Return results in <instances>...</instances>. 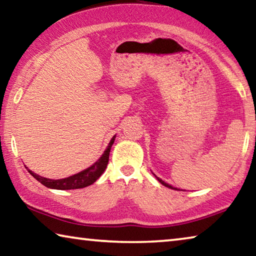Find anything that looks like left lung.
Segmentation results:
<instances>
[{"label":"left lung","mask_w":256,"mask_h":256,"mask_svg":"<svg viewBox=\"0 0 256 256\" xmlns=\"http://www.w3.org/2000/svg\"><path fill=\"white\" fill-rule=\"evenodd\" d=\"M156 177H157V176H156ZM157 180L160 182V183H162V185H164V186H166V188H172V190H177L176 188H172V185H170V184H167V183H164V182L162 180H160L159 178V177H157Z\"/></svg>","instance_id":"left-lung-1"}]
</instances>
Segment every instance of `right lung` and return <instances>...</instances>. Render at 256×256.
Masks as SVG:
<instances>
[{"label": "right lung", "instance_id": "add662e5", "mask_svg": "<svg viewBox=\"0 0 256 256\" xmlns=\"http://www.w3.org/2000/svg\"><path fill=\"white\" fill-rule=\"evenodd\" d=\"M114 141H115V136H112L110 144L107 146V149L104 151L102 157L99 158L97 162L92 164V166H90L89 168H86V170L78 172L76 175L66 177V178L50 180V178H45V177L37 175L36 172H34L29 170L28 172L34 176V178H36L38 182H40L42 185H45L46 188H48L74 190V188H86V186L94 184V182L100 177L102 172H105L108 164V160H110V148L112 144H114Z\"/></svg>", "mask_w": 256, "mask_h": 256}]
</instances>
